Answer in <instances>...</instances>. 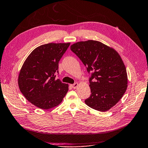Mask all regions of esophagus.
I'll return each mask as SVG.
<instances>
[{"label":"esophagus","mask_w":148,"mask_h":148,"mask_svg":"<svg viewBox=\"0 0 148 148\" xmlns=\"http://www.w3.org/2000/svg\"><path fill=\"white\" fill-rule=\"evenodd\" d=\"M78 86V84L77 82H76V83L73 84H72V85H71V87H73V89H76Z\"/></svg>","instance_id":"34e87169"}]
</instances>
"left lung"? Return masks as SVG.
I'll list each match as a JSON object with an SVG mask.
<instances>
[{
    "label": "left lung",
    "instance_id": "8db88e82",
    "mask_svg": "<svg viewBox=\"0 0 148 148\" xmlns=\"http://www.w3.org/2000/svg\"><path fill=\"white\" fill-rule=\"evenodd\" d=\"M70 49L90 75L91 95L86 99V104L100 112L109 110L127 88V73L120 56L112 48L93 40L78 42Z\"/></svg>",
    "mask_w": 148,
    "mask_h": 148
}]
</instances>
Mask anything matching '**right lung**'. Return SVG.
<instances>
[{"instance_id":"right-lung-1","label":"right lung","mask_w":148,"mask_h":148,"mask_svg":"<svg viewBox=\"0 0 148 148\" xmlns=\"http://www.w3.org/2000/svg\"><path fill=\"white\" fill-rule=\"evenodd\" d=\"M70 43H48L34 49L24 62L18 86L25 98L42 109L56 107L68 91V85L57 79L59 62Z\"/></svg>"}]
</instances>
